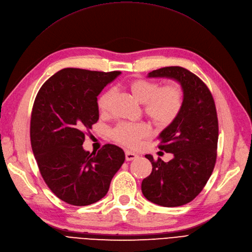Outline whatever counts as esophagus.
<instances>
[{
	"label": "esophagus",
	"mask_w": 252,
	"mask_h": 252,
	"mask_svg": "<svg viewBox=\"0 0 252 252\" xmlns=\"http://www.w3.org/2000/svg\"><path fill=\"white\" fill-rule=\"evenodd\" d=\"M138 157V156L135 154V153H132L130 151H126L125 152V158L127 161H132L134 159H136Z\"/></svg>",
	"instance_id": "esophagus-1"
}]
</instances>
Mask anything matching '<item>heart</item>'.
<instances>
[{
	"label": "heart",
	"mask_w": 252,
	"mask_h": 252,
	"mask_svg": "<svg viewBox=\"0 0 252 252\" xmlns=\"http://www.w3.org/2000/svg\"><path fill=\"white\" fill-rule=\"evenodd\" d=\"M128 88L133 97L145 105V114L159 128L171 125L181 114L184 104V92L177 85H165L149 80H135ZM113 90L104 91L97 99V107L100 113L109 111ZM151 127L147 123H120L112 131L113 138L121 145L135 149L142 139L149 137Z\"/></svg>",
	"instance_id": "b5f03b06"
}]
</instances>
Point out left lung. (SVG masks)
<instances>
[{
  "mask_svg": "<svg viewBox=\"0 0 252 252\" xmlns=\"http://www.w3.org/2000/svg\"><path fill=\"white\" fill-rule=\"evenodd\" d=\"M149 78L172 79L181 84L184 104L175 121L159 134V149L173 158L152 163V173L142 181L141 191L149 201L177 207L194 200L205 187L217 161L219 121L212 95L201 79L181 66H166Z\"/></svg>",
  "mask_w": 252,
  "mask_h": 252,
  "instance_id": "8db88e82",
  "label": "left lung"
}]
</instances>
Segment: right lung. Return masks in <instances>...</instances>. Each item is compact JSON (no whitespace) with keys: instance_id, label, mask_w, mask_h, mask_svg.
Instances as JSON below:
<instances>
[{"instance_id":"right-lung-1","label":"right lung","mask_w":252,"mask_h":252,"mask_svg":"<svg viewBox=\"0 0 252 252\" xmlns=\"http://www.w3.org/2000/svg\"><path fill=\"white\" fill-rule=\"evenodd\" d=\"M121 71L63 68L48 79L35 96L31 143L46 185L67 204L86 206L102 199L125 161L124 151L104 145L83 149L86 130L99 119L97 96Z\"/></svg>"}]
</instances>
